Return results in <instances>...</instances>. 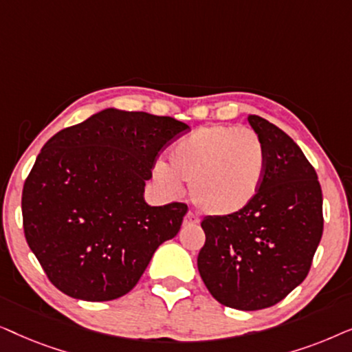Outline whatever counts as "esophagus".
<instances>
[{
    "mask_svg": "<svg viewBox=\"0 0 352 352\" xmlns=\"http://www.w3.org/2000/svg\"><path fill=\"white\" fill-rule=\"evenodd\" d=\"M194 224H199V218H197L195 214L187 213L184 216V226H194Z\"/></svg>",
    "mask_w": 352,
    "mask_h": 352,
    "instance_id": "1",
    "label": "esophagus"
}]
</instances>
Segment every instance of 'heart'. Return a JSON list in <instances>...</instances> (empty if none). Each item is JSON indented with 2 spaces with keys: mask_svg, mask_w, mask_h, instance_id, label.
<instances>
[{
  "mask_svg": "<svg viewBox=\"0 0 352 352\" xmlns=\"http://www.w3.org/2000/svg\"><path fill=\"white\" fill-rule=\"evenodd\" d=\"M266 173L263 141L234 124L197 128L175 142L170 166L158 163L153 177L171 192L190 182V197L206 214L228 216L256 199Z\"/></svg>",
  "mask_w": 352,
  "mask_h": 352,
  "instance_id": "b5f03b06",
  "label": "heart"
}]
</instances>
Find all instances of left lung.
Instances as JSON below:
<instances>
[{
    "label": "left lung",
    "mask_w": 352,
    "mask_h": 352,
    "mask_svg": "<svg viewBox=\"0 0 352 352\" xmlns=\"http://www.w3.org/2000/svg\"><path fill=\"white\" fill-rule=\"evenodd\" d=\"M248 123L263 141L266 173L247 208L201 221L200 277L221 305L258 311L277 305L309 272L324 230L317 173L298 144L258 115Z\"/></svg>",
    "instance_id": "obj_1"
}]
</instances>
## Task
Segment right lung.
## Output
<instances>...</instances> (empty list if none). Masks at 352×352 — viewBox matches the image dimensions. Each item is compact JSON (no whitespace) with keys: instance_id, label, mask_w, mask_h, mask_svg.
Here are the masks:
<instances>
[{"instance_id":"obj_1","label":"right lung","mask_w":352,"mask_h":352,"mask_svg":"<svg viewBox=\"0 0 352 352\" xmlns=\"http://www.w3.org/2000/svg\"><path fill=\"white\" fill-rule=\"evenodd\" d=\"M187 128L171 117L105 109L43 146L23 184L22 216L52 285L83 301L133 290L187 213L186 204L144 199L158 152Z\"/></svg>"}]
</instances>
